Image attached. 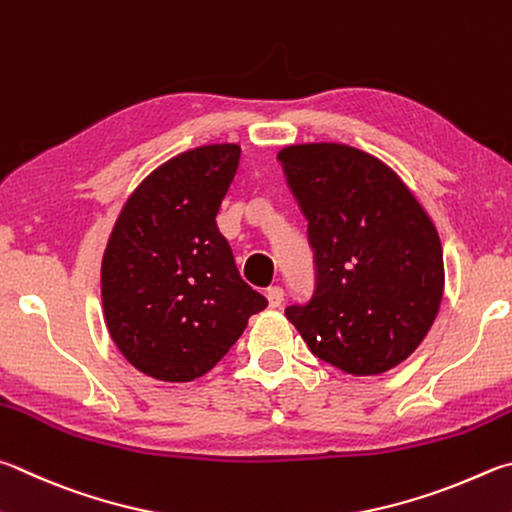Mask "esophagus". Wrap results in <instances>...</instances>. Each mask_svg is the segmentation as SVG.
Wrapping results in <instances>:
<instances>
[{
  "label": "esophagus",
  "instance_id": "obj_1",
  "mask_svg": "<svg viewBox=\"0 0 512 512\" xmlns=\"http://www.w3.org/2000/svg\"><path fill=\"white\" fill-rule=\"evenodd\" d=\"M266 297H268V306H271V309H277V306H282V302H284V288L271 286L266 291Z\"/></svg>",
  "mask_w": 512,
  "mask_h": 512
}]
</instances>
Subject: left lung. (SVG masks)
I'll use <instances>...</instances> for the list:
<instances>
[{"mask_svg":"<svg viewBox=\"0 0 512 512\" xmlns=\"http://www.w3.org/2000/svg\"><path fill=\"white\" fill-rule=\"evenodd\" d=\"M309 221L315 291L286 318L320 360L353 376L412 356L443 300L439 232L412 190L376 156L340 143L277 154Z\"/></svg>","mask_w":512,"mask_h":512,"instance_id":"8db88e82","label":"left lung"}]
</instances>
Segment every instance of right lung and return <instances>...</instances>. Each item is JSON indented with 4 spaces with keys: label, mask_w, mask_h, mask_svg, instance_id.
Here are the masks:
<instances>
[{
    "label": "right lung",
    "mask_w": 512,
    "mask_h": 512,
    "mask_svg": "<svg viewBox=\"0 0 512 512\" xmlns=\"http://www.w3.org/2000/svg\"><path fill=\"white\" fill-rule=\"evenodd\" d=\"M239 156L232 143L174 156L132 192L111 230L100 273L109 336L156 380L208 374L268 304L241 280L217 228Z\"/></svg>",
    "instance_id": "obj_1"
}]
</instances>
